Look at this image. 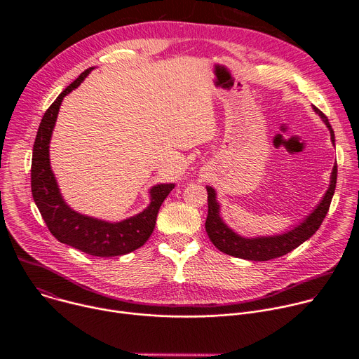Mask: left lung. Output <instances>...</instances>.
I'll list each match as a JSON object with an SVG mask.
<instances>
[{"instance_id":"obj_1","label":"left lung","mask_w":359,"mask_h":359,"mask_svg":"<svg viewBox=\"0 0 359 359\" xmlns=\"http://www.w3.org/2000/svg\"><path fill=\"white\" fill-rule=\"evenodd\" d=\"M314 112L323 119L327 125L331 142L335 146V135L328 122V118L316 107H313ZM337 184V165H334L330 186L323 196L321 201L317 204L316 209L306 216L301 223H298L291 230H287L281 234L274 236H259V237H244L236 233L231 227L226 224L220 215V203L217 201V193L212 186H206L208 189V201H209V215L206 219V231L212 243L223 252L233 255V257L251 260V262H267L273 260L281 255L292 251L304 241L313 237V234L320 229L323 220L325 219L330 204L335 191Z\"/></svg>"}]
</instances>
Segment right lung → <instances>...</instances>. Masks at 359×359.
Segmentation results:
<instances>
[{"label": "right lung", "instance_id": "1", "mask_svg": "<svg viewBox=\"0 0 359 359\" xmlns=\"http://www.w3.org/2000/svg\"><path fill=\"white\" fill-rule=\"evenodd\" d=\"M93 68L82 72L48 108L39 123L32 150L31 189L36 208L53 236L74 248L96 257H115L142 247L156 224L159 209L175 183H161L149 190V206L125 220L107 222L75 212L62 197L50 168L49 143L64 97L76 89Z\"/></svg>", "mask_w": 359, "mask_h": 359}]
</instances>
